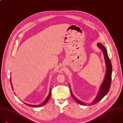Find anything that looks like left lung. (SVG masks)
Listing matches in <instances>:
<instances>
[{"label":"left lung","mask_w":123,"mask_h":123,"mask_svg":"<svg viewBox=\"0 0 123 123\" xmlns=\"http://www.w3.org/2000/svg\"><path fill=\"white\" fill-rule=\"evenodd\" d=\"M97 45L102 50V51L104 53L105 62V64H106V71L105 76V77L104 79V80L100 88V90H99L98 94L97 95L96 97L94 99V100L93 101V102H92L91 104H90V105H94V104L98 103L107 94V93L109 91V90L110 88L111 84V80H112V64H111L110 59H109V58L108 57L107 50H106L105 48L104 47V46L102 43H98ZM69 86L70 87L69 85ZM70 93H71V95L72 98L74 99V100L77 103H78V104H79L81 105H87V104L80 101L76 97H75L74 96V95L72 94V92L71 90H70Z\"/></svg>","instance_id":"8db88e82"}]
</instances>
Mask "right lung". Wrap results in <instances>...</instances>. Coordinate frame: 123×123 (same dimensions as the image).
<instances>
[{
	"mask_svg": "<svg viewBox=\"0 0 123 123\" xmlns=\"http://www.w3.org/2000/svg\"><path fill=\"white\" fill-rule=\"evenodd\" d=\"M10 82H11V78H10ZM11 87H12V84L11 83ZM51 90L50 89V92H49V95L47 97V98H46V99L43 101V102L40 105H29V104H26V103H24L26 105L29 106H30V107H40V106H43L44 105H45L48 101V100H49L50 99V97L51 96Z\"/></svg>",
	"mask_w": 123,
	"mask_h": 123,
	"instance_id": "1",
	"label": "right lung"
}]
</instances>
